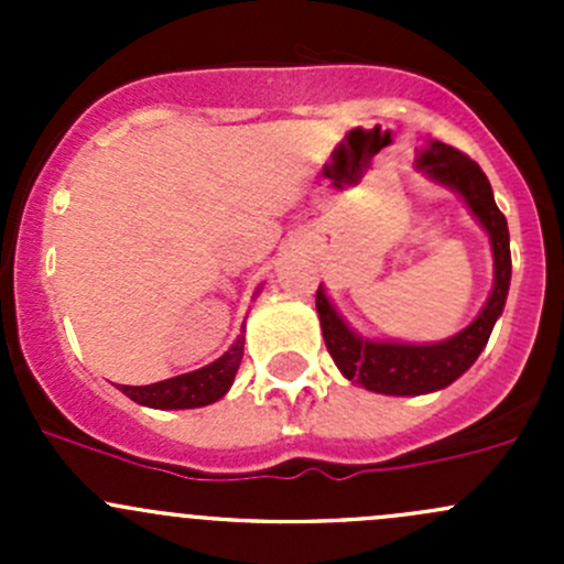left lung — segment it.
Wrapping results in <instances>:
<instances>
[{"label":"left lung","instance_id":"8db88e82","mask_svg":"<svg viewBox=\"0 0 564 564\" xmlns=\"http://www.w3.org/2000/svg\"><path fill=\"white\" fill-rule=\"evenodd\" d=\"M420 169H425L436 182L453 187L466 198L475 218L491 237L494 250V292L480 316L442 344L412 346V344H377L362 340L335 314L327 294L318 286L316 311L322 322L324 344L329 357L346 379L362 384L366 390L384 395H423L456 382L460 373L480 357L488 344L494 324L505 308L510 289V231L508 220L494 202V191L482 169L469 155L442 141H431L429 150L420 155Z\"/></svg>","mask_w":564,"mask_h":564}]
</instances>
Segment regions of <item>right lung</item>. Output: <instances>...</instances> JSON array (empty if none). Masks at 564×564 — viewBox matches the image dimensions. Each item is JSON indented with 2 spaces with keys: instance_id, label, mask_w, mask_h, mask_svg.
I'll return each instance as SVG.
<instances>
[{
  "instance_id": "obj_1",
  "label": "right lung",
  "mask_w": 564,
  "mask_h": 564,
  "mask_svg": "<svg viewBox=\"0 0 564 564\" xmlns=\"http://www.w3.org/2000/svg\"><path fill=\"white\" fill-rule=\"evenodd\" d=\"M242 346H246V335L237 338V344L226 351L220 360L213 366L202 368V371L182 373V377L166 379V382L144 384V388H130V384H119V390L130 398V401L141 403V406L152 409H196L215 403L229 392L235 373L242 360Z\"/></svg>"
}]
</instances>
